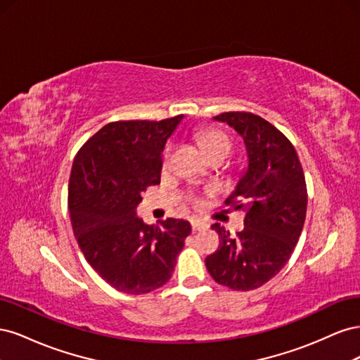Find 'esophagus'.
Instances as JSON below:
<instances>
[{
  "label": "esophagus",
  "instance_id": "34e87169",
  "mask_svg": "<svg viewBox=\"0 0 360 360\" xmlns=\"http://www.w3.org/2000/svg\"><path fill=\"white\" fill-rule=\"evenodd\" d=\"M191 225H192V231H195V233L202 231V230H205V228H207V225L200 222V221H192Z\"/></svg>",
  "mask_w": 360,
  "mask_h": 360
}]
</instances>
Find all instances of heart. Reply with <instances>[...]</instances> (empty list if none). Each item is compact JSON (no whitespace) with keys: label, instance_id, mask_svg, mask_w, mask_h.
Returning <instances> with one entry per match:
<instances>
[{"label":"heart","instance_id":"heart-1","mask_svg":"<svg viewBox=\"0 0 360 360\" xmlns=\"http://www.w3.org/2000/svg\"><path fill=\"white\" fill-rule=\"evenodd\" d=\"M197 144L207 159H212L214 156H226L230 153V148H231L230 139L216 129L200 130L197 134ZM169 151H171V146L167 147L165 159L169 156Z\"/></svg>","mask_w":360,"mask_h":360}]
</instances>
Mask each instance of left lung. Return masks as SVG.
<instances>
[{
  "mask_svg": "<svg viewBox=\"0 0 360 360\" xmlns=\"http://www.w3.org/2000/svg\"><path fill=\"white\" fill-rule=\"evenodd\" d=\"M213 120L233 127L246 147L248 167L225 201L230 210L245 213V228L234 238L213 224L221 243L205 266L217 284L249 291L278 275L290 259L307 217V183L296 150L264 118L224 112Z\"/></svg>",
  "mask_w": 360,
  "mask_h": 360,
  "instance_id": "8db88e82",
  "label": "left lung"
}]
</instances>
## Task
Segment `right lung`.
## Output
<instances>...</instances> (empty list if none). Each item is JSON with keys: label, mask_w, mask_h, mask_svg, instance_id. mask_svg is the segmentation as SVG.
Wrapping results in <instances>:
<instances>
[{"label": "right lung", "mask_w": 360, "mask_h": 360, "mask_svg": "<svg viewBox=\"0 0 360 360\" xmlns=\"http://www.w3.org/2000/svg\"><path fill=\"white\" fill-rule=\"evenodd\" d=\"M181 120L110 123L73 160L69 212L75 237L89 264L126 294L167 284L191 234L188 221L169 217L147 225L136 214L143 192L160 183L162 151Z\"/></svg>", "instance_id": "right-lung-1"}]
</instances>
